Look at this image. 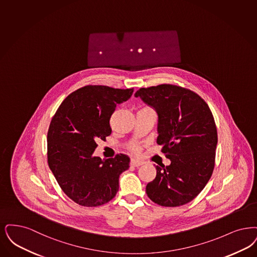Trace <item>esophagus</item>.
<instances>
[{"label": "esophagus", "mask_w": 257, "mask_h": 257, "mask_svg": "<svg viewBox=\"0 0 257 257\" xmlns=\"http://www.w3.org/2000/svg\"><path fill=\"white\" fill-rule=\"evenodd\" d=\"M130 165H132V166H135V167H139V166L144 165V163H143V162H141V161H138V160L132 159V160H131Z\"/></svg>", "instance_id": "esophagus-1"}]
</instances>
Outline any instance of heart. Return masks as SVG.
Masks as SVG:
<instances>
[{
	"mask_svg": "<svg viewBox=\"0 0 257 257\" xmlns=\"http://www.w3.org/2000/svg\"><path fill=\"white\" fill-rule=\"evenodd\" d=\"M130 149L133 151L134 153H139L141 150V147L138 144H134L130 145Z\"/></svg>",
	"mask_w": 257,
	"mask_h": 257,
	"instance_id": "1",
	"label": "heart"
}]
</instances>
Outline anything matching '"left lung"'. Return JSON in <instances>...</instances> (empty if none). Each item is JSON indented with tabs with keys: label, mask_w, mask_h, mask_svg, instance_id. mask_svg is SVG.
I'll return each instance as SVG.
<instances>
[{
	"label": "left lung",
	"mask_w": 257,
	"mask_h": 257,
	"mask_svg": "<svg viewBox=\"0 0 257 257\" xmlns=\"http://www.w3.org/2000/svg\"><path fill=\"white\" fill-rule=\"evenodd\" d=\"M135 96L159 114L157 139L170 165H156L157 175L146 185L155 204L174 207L191 202L209 181L218 142L213 114L196 92L172 84L141 88Z\"/></svg>",
	"instance_id": "obj_1"
}]
</instances>
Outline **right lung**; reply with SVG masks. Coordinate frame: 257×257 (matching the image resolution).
<instances>
[{"instance_id": "right-lung-1", "label": "right lung", "mask_w": 257, "mask_h": 257, "mask_svg": "<svg viewBox=\"0 0 257 257\" xmlns=\"http://www.w3.org/2000/svg\"><path fill=\"white\" fill-rule=\"evenodd\" d=\"M132 89L87 85L69 94L52 116L48 131V164L64 193L77 205L92 207L111 201L119 175L129 168L123 154L94 157L98 140L112 133L110 118Z\"/></svg>"}]
</instances>
